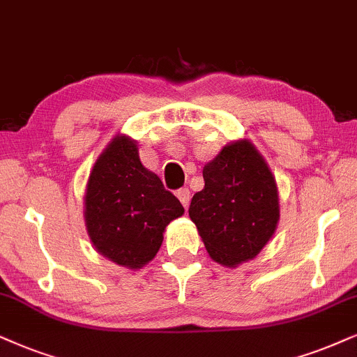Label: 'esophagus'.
I'll use <instances>...</instances> for the list:
<instances>
[{"mask_svg":"<svg viewBox=\"0 0 357 357\" xmlns=\"http://www.w3.org/2000/svg\"><path fill=\"white\" fill-rule=\"evenodd\" d=\"M176 196H178V199L181 201V204L188 209L189 201H191V191H189L188 188H181L178 192H176Z\"/></svg>","mask_w":357,"mask_h":357,"instance_id":"1","label":"esophagus"}]
</instances>
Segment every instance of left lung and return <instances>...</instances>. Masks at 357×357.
<instances>
[{"label":"left lung","instance_id":"1","mask_svg":"<svg viewBox=\"0 0 357 357\" xmlns=\"http://www.w3.org/2000/svg\"><path fill=\"white\" fill-rule=\"evenodd\" d=\"M204 189L192 196L189 218L219 264L252 260L273 236L280 218L272 171L249 139L224 146L202 169Z\"/></svg>","mask_w":357,"mask_h":357}]
</instances>
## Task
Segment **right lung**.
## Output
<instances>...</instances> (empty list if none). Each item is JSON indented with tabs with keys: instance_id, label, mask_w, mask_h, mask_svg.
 I'll list each match as a JSON object with an SVG mask.
<instances>
[{
	"instance_id": "right-lung-1",
	"label": "right lung",
	"mask_w": 357,
	"mask_h": 357,
	"mask_svg": "<svg viewBox=\"0 0 357 357\" xmlns=\"http://www.w3.org/2000/svg\"><path fill=\"white\" fill-rule=\"evenodd\" d=\"M183 214L178 197L142 165L137 143L112 139L85 192V225L96 249L121 267L142 268L160 250L166 225Z\"/></svg>"
}]
</instances>
